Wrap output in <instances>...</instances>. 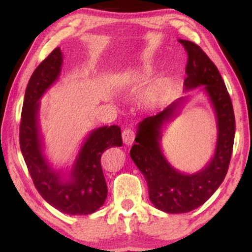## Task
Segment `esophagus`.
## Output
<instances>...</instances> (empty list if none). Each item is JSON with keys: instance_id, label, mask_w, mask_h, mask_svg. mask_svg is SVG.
I'll list each match as a JSON object with an SVG mask.
<instances>
[{"instance_id": "34e87169", "label": "esophagus", "mask_w": 252, "mask_h": 252, "mask_svg": "<svg viewBox=\"0 0 252 252\" xmlns=\"http://www.w3.org/2000/svg\"><path fill=\"white\" fill-rule=\"evenodd\" d=\"M134 138H135V133L131 127H126V130H123L122 139H123V142L127 144V146H131V144L133 143Z\"/></svg>"}]
</instances>
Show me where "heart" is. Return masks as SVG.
I'll list each match as a JSON object with an SVG mask.
<instances>
[{"instance_id":"obj_1","label":"heart","mask_w":252,"mask_h":252,"mask_svg":"<svg viewBox=\"0 0 252 252\" xmlns=\"http://www.w3.org/2000/svg\"><path fill=\"white\" fill-rule=\"evenodd\" d=\"M167 91V85H165L164 82H159L155 85V88L152 89V92H151V95L153 99H158V97L162 96Z\"/></svg>"}]
</instances>
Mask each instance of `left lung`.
<instances>
[{
	"mask_svg": "<svg viewBox=\"0 0 252 252\" xmlns=\"http://www.w3.org/2000/svg\"><path fill=\"white\" fill-rule=\"evenodd\" d=\"M179 42L188 53L185 90L203 85L216 112L218 139L211 161L200 171L187 174L169 163L160 146L162 126L176 116L186 97H180L156 116L139 123L135 144L130 150L131 159L146 179L153 206L168 213L192 211L216 192L228 172L236 132L232 102L215 63L193 42Z\"/></svg>",
	"mask_w": 252,
	"mask_h": 252,
	"instance_id": "8db88e82",
	"label": "left lung"
}]
</instances>
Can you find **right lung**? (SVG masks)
Wrapping results in <instances>:
<instances>
[{
  "label": "right lung",
  "mask_w": 252,
  "mask_h": 252,
  "mask_svg": "<svg viewBox=\"0 0 252 252\" xmlns=\"http://www.w3.org/2000/svg\"><path fill=\"white\" fill-rule=\"evenodd\" d=\"M62 62L61 50L54 49L30 78L21 116L20 148L34 186L46 202L66 215H90L103 206L108 195L101 157L106 149L122 146L121 129L111 126L92 130L67 178L51 167L43 153L37 116L40 99L59 79Z\"/></svg>",
  "instance_id": "right-lung-1"
}]
</instances>
